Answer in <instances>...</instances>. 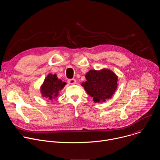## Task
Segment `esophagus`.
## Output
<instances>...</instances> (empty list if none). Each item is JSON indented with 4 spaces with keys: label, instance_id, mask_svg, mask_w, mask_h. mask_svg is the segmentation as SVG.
Here are the masks:
<instances>
[{
    "label": "esophagus",
    "instance_id": "esophagus-1",
    "mask_svg": "<svg viewBox=\"0 0 160 160\" xmlns=\"http://www.w3.org/2000/svg\"><path fill=\"white\" fill-rule=\"evenodd\" d=\"M68 83H70V84H71V85H73V84H75V83H76L77 80H76L75 79L73 78V79L68 80Z\"/></svg>",
    "mask_w": 160,
    "mask_h": 160
}]
</instances>
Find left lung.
Segmentation results:
<instances>
[{"mask_svg":"<svg viewBox=\"0 0 160 160\" xmlns=\"http://www.w3.org/2000/svg\"><path fill=\"white\" fill-rule=\"evenodd\" d=\"M86 82L82 83L94 102H105L111 98L117 88L118 77L108 69L90 70L85 75Z\"/></svg>","mask_w":160,"mask_h":160,"instance_id":"obj_1","label":"left lung"}]
</instances>
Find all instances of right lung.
I'll return each mask as SVG.
<instances>
[{"mask_svg": "<svg viewBox=\"0 0 160 160\" xmlns=\"http://www.w3.org/2000/svg\"><path fill=\"white\" fill-rule=\"evenodd\" d=\"M66 84V83L62 82L61 79L57 77L56 74H49L45 78L40 87V92L42 97L52 101L53 99L58 96L59 91L64 88Z\"/></svg>", "mask_w": 160, "mask_h": 160, "instance_id": "obj_1", "label": "right lung"}]
</instances>
